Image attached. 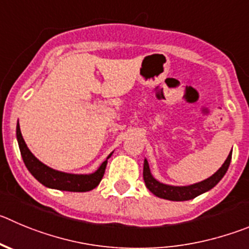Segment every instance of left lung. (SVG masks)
<instances>
[{
  "mask_svg": "<svg viewBox=\"0 0 249 249\" xmlns=\"http://www.w3.org/2000/svg\"><path fill=\"white\" fill-rule=\"evenodd\" d=\"M231 157L232 152H230V155L227 156L224 164H222L211 177H209L208 179H204L199 183H195V184L182 185V187L164 184V183H161L160 180H157L156 178L153 177L152 173H151L148 162L147 160L145 159V161H143V180H145L146 188H147L152 194L159 196V198L167 199V200L172 201L190 200V199L196 198L198 195L213 189V188L222 179V177L226 174L227 169H229Z\"/></svg>",
  "mask_w": 249,
  "mask_h": 249,
  "instance_id": "left-lung-1",
  "label": "left lung"
}]
</instances>
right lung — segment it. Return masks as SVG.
I'll use <instances>...</instances> for the list:
<instances>
[{
    "instance_id": "add662e5",
    "label": "right lung",
    "mask_w": 249,
    "mask_h": 249,
    "mask_svg": "<svg viewBox=\"0 0 249 249\" xmlns=\"http://www.w3.org/2000/svg\"><path fill=\"white\" fill-rule=\"evenodd\" d=\"M17 141L23 162H24L28 171L32 173V176L45 187L51 188V189L65 190V192H89V190L94 189L101 183L104 172H106L108 159L113 155V152H111L107 157L106 161L98 167V169L93 173L72 174L50 168L43 162L39 161L33 153L30 152L27 143L23 140L19 124H17Z\"/></svg>"
}]
</instances>
